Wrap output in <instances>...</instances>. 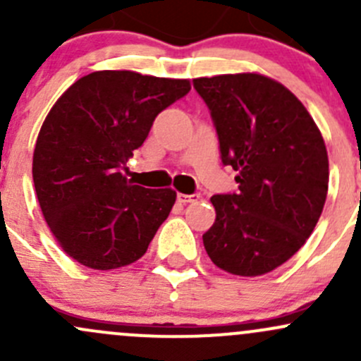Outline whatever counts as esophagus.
<instances>
[{
    "label": "esophagus",
    "instance_id": "obj_1",
    "mask_svg": "<svg viewBox=\"0 0 361 361\" xmlns=\"http://www.w3.org/2000/svg\"><path fill=\"white\" fill-rule=\"evenodd\" d=\"M201 199V194H178V202L181 204H187V202H197Z\"/></svg>",
    "mask_w": 361,
    "mask_h": 361
}]
</instances>
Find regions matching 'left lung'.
I'll use <instances>...</instances> for the list:
<instances>
[{
	"label": "left lung",
	"mask_w": 361,
	"mask_h": 361,
	"mask_svg": "<svg viewBox=\"0 0 361 361\" xmlns=\"http://www.w3.org/2000/svg\"><path fill=\"white\" fill-rule=\"evenodd\" d=\"M209 108L224 166L239 190L213 195L216 220L204 248L224 271L262 276L304 246L329 192L325 141L304 104L257 73L195 78Z\"/></svg>",
	"instance_id": "left-lung-1"
}]
</instances>
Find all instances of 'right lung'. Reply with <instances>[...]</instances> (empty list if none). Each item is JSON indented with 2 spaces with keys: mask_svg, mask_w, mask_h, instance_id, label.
Here are the masks:
<instances>
[{
  "mask_svg": "<svg viewBox=\"0 0 361 361\" xmlns=\"http://www.w3.org/2000/svg\"><path fill=\"white\" fill-rule=\"evenodd\" d=\"M188 90V80L96 71L76 80L47 115L32 181L50 232L76 262L108 271L147 253L176 192L133 185L123 171L155 116Z\"/></svg>",
  "mask_w": 361,
  "mask_h": 361,
  "instance_id": "obj_1",
  "label": "right lung"
}]
</instances>
